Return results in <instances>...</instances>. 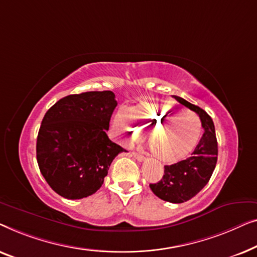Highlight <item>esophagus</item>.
Segmentation results:
<instances>
[{
  "mask_svg": "<svg viewBox=\"0 0 257 257\" xmlns=\"http://www.w3.org/2000/svg\"><path fill=\"white\" fill-rule=\"evenodd\" d=\"M132 155H133V156L135 157L136 160L139 161V162H142V161L146 160V157H144L142 154H139V153H132Z\"/></svg>",
  "mask_w": 257,
  "mask_h": 257,
  "instance_id": "esophagus-1",
  "label": "esophagus"
}]
</instances>
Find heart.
Returning <instances> with one entry per match:
<instances>
[{
    "mask_svg": "<svg viewBox=\"0 0 257 257\" xmlns=\"http://www.w3.org/2000/svg\"><path fill=\"white\" fill-rule=\"evenodd\" d=\"M114 127L128 142H137L147 134L151 153L162 163H176L189 156L202 133L196 113L183 111L163 101L142 102L129 108L127 115L120 111L114 118Z\"/></svg>",
    "mask_w": 257,
    "mask_h": 257,
    "instance_id": "1",
    "label": "heart"
}]
</instances>
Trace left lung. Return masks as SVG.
<instances>
[{
  "instance_id": "1",
  "label": "left lung",
  "mask_w": 257,
  "mask_h": 257,
  "mask_svg": "<svg viewBox=\"0 0 257 257\" xmlns=\"http://www.w3.org/2000/svg\"><path fill=\"white\" fill-rule=\"evenodd\" d=\"M173 97L199 115L204 135L192 156L178 163L165 165L163 178L156 184H150V189L162 200L180 204L193 198L208 183L218 160V142L211 116L200 107L194 106L183 97L176 95Z\"/></svg>"
}]
</instances>
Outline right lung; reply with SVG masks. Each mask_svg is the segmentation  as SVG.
I'll return each instance as SVG.
<instances>
[{
  "mask_svg": "<svg viewBox=\"0 0 257 257\" xmlns=\"http://www.w3.org/2000/svg\"><path fill=\"white\" fill-rule=\"evenodd\" d=\"M117 106L111 91L72 94L46 111L39 128L37 163L51 189L66 199L92 196L124 149L108 139Z\"/></svg>",
  "mask_w": 257,
  "mask_h": 257,
  "instance_id": "add662e5",
  "label": "right lung"
}]
</instances>
